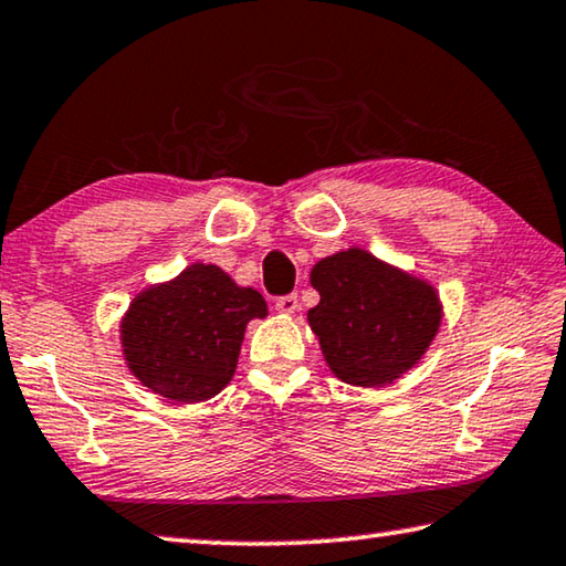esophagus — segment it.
Returning <instances> with one entry per match:
<instances>
[{
    "label": "esophagus",
    "mask_w": 566,
    "mask_h": 566,
    "mask_svg": "<svg viewBox=\"0 0 566 566\" xmlns=\"http://www.w3.org/2000/svg\"><path fill=\"white\" fill-rule=\"evenodd\" d=\"M275 311L283 313V316H293V313H298V295H283V298H277Z\"/></svg>",
    "instance_id": "esophagus-1"
}]
</instances>
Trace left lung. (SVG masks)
<instances>
[{
  "label": "left lung",
  "mask_w": 566,
  "mask_h": 566,
  "mask_svg": "<svg viewBox=\"0 0 566 566\" xmlns=\"http://www.w3.org/2000/svg\"><path fill=\"white\" fill-rule=\"evenodd\" d=\"M321 303L308 311L321 354L338 381L384 388L419 364L443 321L437 285L350 245L313 265Z\"/></svg>",
  "instance_id": "obj_1"
}]
</instances>
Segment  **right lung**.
I'll return each mask as SVG.
<instances>
[{"label": "right lung", "instance_id": "right-lung-1", "mask_svg": "<svg viewBox=\"0 0 566 566\" xmlns=\"http://www.w3.org/2000/svg\"><path fill=\"white\" fill-rule=\"evenodd\" d=\"M265 316L268 303L255 289L218 265L192 263L129 301L119 348L129 374L153 394L200 403L230 384L248 323Z\"/></svg>", "mask_w": 566, "mask_h": 566}]
</instances>
